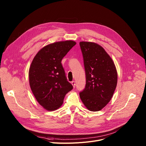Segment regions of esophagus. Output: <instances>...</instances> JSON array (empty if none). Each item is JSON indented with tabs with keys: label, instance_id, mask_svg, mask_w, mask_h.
I'll use <instances>...</instances> for the list:
<instances>
[{
	"label": "esophagus",
	"instance_id": "34e87169",
	"mask_svg": "<svg viewBox=\"0 0 146 146\" xmlns=\"http://www.w3.org/2000/svg\"><path fill=\"white\" fill-rule=\"evenodd\" d=\"M71 84H72V86H73V87L74 88H75V82L74 81H72L71 82Z\"/></svg>",
	"mask_w": 146,
	"mask_h": 146
}]
</instances>
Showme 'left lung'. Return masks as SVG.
Here are the masks:
<instances>
[{"label": "left lung", "mask_w": 146, "mask_h": 146, "mask_svg": "<svg viewBox=\"0 0 146 146\" xmlns=\"http://www.w3.org/2000/svg\"><path fill=\"white\" fill-rule=\"evenodd\" d=\"M86 84L80 92L90 111L103 108L113 97L117 83V72L112 59L104 48L94 42H80Z\"/></svg>", "instance_id": "8db88e82"}]
</instances>
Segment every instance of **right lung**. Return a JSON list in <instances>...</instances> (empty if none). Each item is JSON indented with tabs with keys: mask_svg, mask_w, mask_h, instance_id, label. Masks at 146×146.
Listing matches in <instances>:
<instances>
[{
	"mask_svg": "<svg viewBox=\"0 0 146 146\" xmlns=\"http://www.w3.org/2000/svg\"><path fill=\"white\" fill-rule=\"evenodd\" d=\"M76 44L72 40L55 42L42 48L31 63L29 79L31 90L39 104L53 111L61 107L66 94L72 90L61 64Z\"/></svg>",
	"mask_w": 146,
	"mask_h": 146,
	"instance_id": "add662e5",
	"label": "right lung"
}]
</instances>
